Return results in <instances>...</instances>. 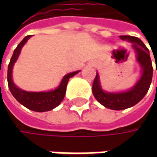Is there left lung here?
Segmentation results:
<instances>
[{"mask_svg": "<svg viewBox=\"0 0 157 157\" xmlns=\"http://www.w3.org/2000/svg\"><path fill=\"white\" fill-rule=\"evenodd\" d=\"M120 38L133 44L132 48L136 52V60L142 67V73L135 86L127 92L121 93H106L103 91L100 86L99 74L96 73L93 84V94L101 105L113 110H123L141 101L148 93L153 76V67L149 51L142 40L132 36H121Z\"/></svg>", "mask_w": 157, "mask_h": 157, "instance_id": "8db88e82", "label": "left lung"}]
</instances>
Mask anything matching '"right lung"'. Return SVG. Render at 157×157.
Returning a JSON list of instances; mask_svg holds the SVG:
<instances>
[{"label": "right lung", "instance_id": "obj_1", "mask_svg": "<svg viewBox=\"0 0 157 157\" xmlns=\"http://www.w3.org/2000/svg\"><path fill=\"white\" fill-rule=\"evenodd\" d=\"M30 36H25L14 51L13 56L10 59L9 67H8V85H9V88L11 94L15 97V100L19 103H21L22 105H24L25 107H27L28 109L36 112L50 111L53 108L57 107V105L62 102L65 95L66 86H67L70 78L78 73L79 71L66 74L63 78L58 87L50 92H41V93L26 92L24 90H21L17 87L12 79V69H13L14 63L19 57L22 46L26 44V42L30 38Z\"/></svg>", "mask_w": 157, "mask_h": 157}]
</instances>
